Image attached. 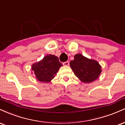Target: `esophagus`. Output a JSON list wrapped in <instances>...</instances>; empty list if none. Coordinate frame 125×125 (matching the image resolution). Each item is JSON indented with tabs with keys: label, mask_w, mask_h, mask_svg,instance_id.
Here are the masks:
<instances>
[{
	"label": "esophagus",
	"mask_w": 125,
	"mask_h": 125,
	"mask_svg": "<svg viewBox=\"0 0 125 125\" xmlns=\"http://www.w3.org/2000/svg\"><path fill=\"white\" fill-rule=\"evenodd\" d=\"M62 64H63V65H64V66H68L69 65H70V63H69L68 61H65V62H63Z\"/></svg>",
	"instance_id": "1"
}]
</instances>
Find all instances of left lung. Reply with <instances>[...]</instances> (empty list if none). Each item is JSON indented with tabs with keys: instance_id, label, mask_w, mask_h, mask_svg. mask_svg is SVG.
Masks as SVG:
<instances>
[{
	"instance_id": "1",
	"label": "left lung",
	"mask_w": 125,
	"mask_h": 125,
	"mask_svg": "<svg viewBox=\"0 0 125 125\" xmlns=\"http://www.w3.org/2000/svg\"><path fill=\"white\" fill-rule=\"evenodd\" d=\"M70 64L76 77L83 83H91L98 80L102 72V67L98 61L81 54H75Z\"/></svg>"
}]
</instances>
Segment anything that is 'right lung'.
Returning <instances> with one entry per match:
<instances>
[{
	"label": "right lung",
	"mask_w": 125,
	"mask_h": 125,
	"mask_svg": "<svg viewBox=\"0 0 125 125\" xmlns=\"http://www.w3.org/2000/svg\"><path fill=\"white\" fill-rule=\"evenodd\" d=\"M62 64L58 58L54 55L48 54L39 62L31 65L32 74L36 75V79L40 82L50 83L55 77Z\"/></svg>",
	"instance_id": "1"
}]
</instances>
